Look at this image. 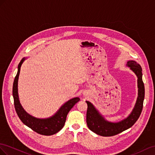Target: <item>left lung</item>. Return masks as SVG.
<instances>
[{
	"label": "left lung",
	"instance_id": "8db88e82",
	"mask_svg": "<svg viewBox=\"0 0 155 155\" xmlns=\"http://www.w3.org/2000/svg\"><path fill=\"white\" fill-rule=\"evenodd\" d=\"M127 65L130 68L138 77V97L134 110L130 116L118 123H110L104 119L97 111L93 104L86 101L87 109L86 113V123L90 130L97 134L102 136H112L118 134L129 129L138 120L143 109L145 97V87L142 81V69L140 64L134 61H129Z\"/></svg>",
	"mask_w": 155,
	"mask_h": 155
}]
</instances>
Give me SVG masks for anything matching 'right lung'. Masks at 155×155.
I'll return each mask as SVG.
<instances>
[{
    "label": "right lung",
    "instance_id": "right-lung-1",
    "mask_svg": "<svg viewBox=\"0 0 155 155\" xmlns=\"http://www.w3.org/2000/svg\"><path fill=\"white\" fill-rule=\"evenodd\" d=\"M25 58L22 59L18 65V71H17V73L14 81V84H13L12 91L16 113L21 121L25 125L37 133L45 136L54 134L64 127L68 114L73 107V106L80 101V98L75 97V98L70 99L60 108L54 116L50 118L38 119L30 116L21 107L19 100L18 92H17V82H18L21 66Z\"/></svg>",
    "mask_w": 155,
    "mask_h": 155
}]
</instances>
